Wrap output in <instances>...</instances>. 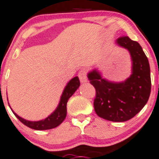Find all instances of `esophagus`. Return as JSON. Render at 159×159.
<instances>
[{"instance_id": "obj_1", "label": "esophagus", "mask_w": 159, "mask_h": 159, "mask_svg": "<svg viewBox=\"0 0 159 159\" xmlns=\"http://www.w3.org/2000/svg\"><path fill=\"white\" fill-rule=\"evenodd\" d=\"M78 76H79L81 83H85V82H87V72L85 69H82V70L79 71Z\"/></svg>"}]
</instances>
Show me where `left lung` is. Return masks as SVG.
<instances>
[{
    "mask_svg": "<svg viewBox=\"0 0 159 159\" xmlns=\"http://www.w3.org/2000/svg\"><path fill=\"white\" fill-rule=\"evenodd\" d=\"M119 46L130 52L133 61L132 74L124 83H110L96 70L88 78L94 87V111L101 118L112 122H125L143 108L151 92L150 68L147 57L137 41L128 36L116 40Z\"/></svg>",
    "mask_w": 159,
    "mask_h": 159,
    "instance_id": "8db88e82",
    "label": "left lung"
}]
</instances>
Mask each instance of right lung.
I'll return each instance as SVG.
<instances>
[{
	"label": "right lung",
	"mask_w": 159,
	"mask_h": 159,
	"mask_svg": "<svg viewBox=\"0 0 159 159\" xmlns=\"http://www.w3.org/2000/svg\"><path fill=\"white\" fill-rule=\"evenodd\" d=\"M80 82L78 76L73 78L65 87V91L62 94L59 105L57 107L56 111L49 116L46 118L44 120L38 121V122H30L25 119L21 118L13 112L14 115L17 117V119L23 123L25 125L28 126L34 130H48L58 127L60 125L63 121L65 120L67 116V103L71 96L74 94L76 90L79 88Z\"/></svg>",
	"instance_id": "add662e5"
}]
</instances>
